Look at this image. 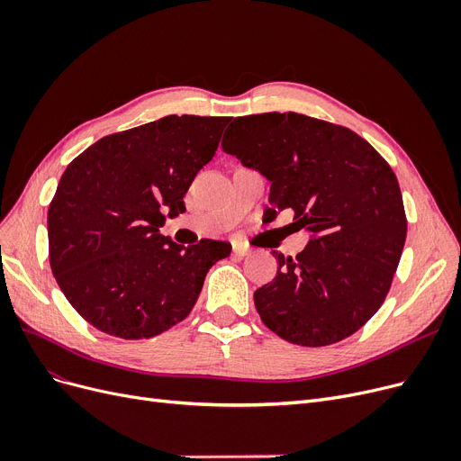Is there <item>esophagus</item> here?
I'll use <instances>...</instances> for the list:
<instances>
[{"instance_id": "esophagus-1", "label": "esophagus", "mask_w": 461, "mask_h": 461, "mask_svg": "<svg viewBox=\"0 0 461 461\" xmlns=\"http://www.w3.org/2000/svg\"><path fill=\"white\" fill-rule=\"evenodd\" d=\"M249 252H250V249H249V247H245V245H241V243H235V245H233V254H235V256H239V258L247 256Z\"/></svg>"}]
</instances>
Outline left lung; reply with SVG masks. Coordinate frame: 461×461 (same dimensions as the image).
Wrapping results in <instances>:
<instances>
[{
  "label": "left lung",
  "instance_id": "8db88e82",
  "mask_svg": "<svg viewBox=\"0 0 461 461\" xmlns=\"http://www.w3.org/2000/svg\"><path fill=\"white\" fill-rule=\"evenodd\" d=\"M222 149L271 181L267 214L294 211L311 233L295 258L278 254L271 283L254 292L262 322L285 341L326 347L380 309L407 237L397 178L366 139L299 113L237 116Z\"/></svg>",
  "mask_w": 461,
  "mask_h": 461
}]
</instances>
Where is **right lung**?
Listing matches in <instances>:
<instances>
[{
	"instance_id": "1",
	"label": "right lung",
	"mask_w": 461,
	"mask_h": 461,
	"mask_svg": "<svg viewBox=\"0 0 461 461\" xmlns=\"http://www.w3.org/2000/svg\"><path fill=\"white\" fill-rule=\"evenodd\" d=\"M228 116L169 114L99 139L64 171L49 205V259L59 290L99 331L150 339L183 322L226 241L183 247L159 228L220 143Z\"/></svg>"
}]
</instances>
